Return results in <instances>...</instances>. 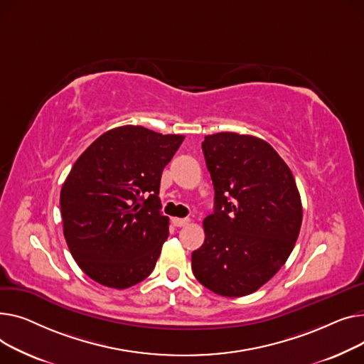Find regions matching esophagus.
<instances>
[{
  "label": "esophagus",
  "instance_id": "obj_1",
  "mask_svg": "<svg viewBox=\"0 0 364 364\" xmlns=\"http://www.w3.org/2000/svg\"><path fill=\"white\" fill-rule=\"evenodd\" d=\"M173 225L178 226V228H182V226H186L189 223V219H179V218H175L173 220Z\"/></svg>",
  "mask_w": 364,
  "mask_h": 364
}]
</instances>
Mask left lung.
Here are the masks:
<instances>
[{"label": "left lung", "instance_id": "8db88e82", "mask_svg": "<svg viewBox=\"0 0 364 364\" xmlns=\"http://www.w3.org/2000/svg\"><path fill=\"white\" fill-rule=\"evenodd\" d=\"M203 153L215 186V213L204 219V244L192 272L222 296H244L276 274L303 222L300 192L287 163L251 135H207Z\"/></svg>", "mask_w": 364, "mask_h": 364}]
</instances>
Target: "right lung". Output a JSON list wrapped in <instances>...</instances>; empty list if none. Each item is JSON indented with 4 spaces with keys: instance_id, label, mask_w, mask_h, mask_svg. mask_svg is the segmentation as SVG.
<instances>
[{
    "instance_id": "add662e5",
    "label": "right lung",
    "mask_w": 364,
    "mask_h": 364,
    "mask_svg": "<svg viewBox=\"0 0 364 364\" xmlns=\"http://www.w3.org/2000/svg\"><path fill=\"white\" fill-rule=\"evenodd\" d=\"M183 139L126 124L98 136L73 164L60 192L63 233L92 281L126 289L153 272L168 237L161 173Z\"/></svg>"
}]
</instances>
